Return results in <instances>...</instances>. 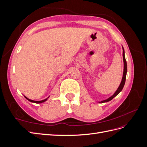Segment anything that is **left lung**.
<instances>
[{
    "instance_id": "1",
    "label": "left lung",
    "mask_w": 147,
    "mask_h": 147,
    "mask_svg": "<svg viewBox=\"0 0 147 147\" xmlns=\"http://www.w3.org/2000/svg\"><path fill=\"white\" fill-rule=\"evenodd\" d=\"M122 48H123V63H124V69H123V77H122L121 83H120L119 86H118L117 91L115 92V93L112 96H110V97H109L108 99H107L104 100H102V101L98 102L99 103H104V102H109V101H110L111 100H112L115 96H117L119 94V93L122 91L123 88L124 86V84H125L126 78V74H127V63H126V58H125V55H124V50L123 46H122Z\"/></svg>"
}]
</instances>
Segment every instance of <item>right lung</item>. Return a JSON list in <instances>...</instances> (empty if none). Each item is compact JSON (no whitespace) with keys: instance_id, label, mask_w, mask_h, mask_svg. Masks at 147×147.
Masks as SVG:
<instances>
[{"instance_id":"right-lung-1","label":"right lung","mask_w":147,"mask_h":147,"mask_svg":"<svg viewBox=\"0 0 147 147\" xmlns=\"http://www.w3.org/2000/svg\"><path fill=\"white\" fill-rule=\"evenodd\" d=\"M25 97V98L26 99H28L29 101H30V102H34V103H36V104H40V103H42V102H45L46 100H47V99L49 98V96L48 97H47V99H44V100H39V101H37V100H31V99H28V97H26V96H24Z\"/></svg>"}]
</instances>
